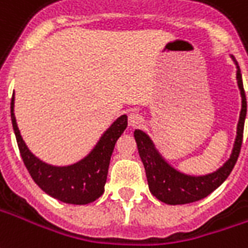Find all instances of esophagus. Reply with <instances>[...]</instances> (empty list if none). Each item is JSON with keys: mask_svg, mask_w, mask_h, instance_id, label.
Segmentation results:
<instances>
[{"mask_svg": "<svg viewBox=\"0 0 248 248\" xmlns=\"http://www.w3.org/2000/svg\"><path fill=\"white\" fill-rule=\"evenodd\" d=\"M142 118L141 114H138V112H130L129 114V124L130 126H133V127H136L138 124H142Z\"/></svg>", "mask_w": 248, "mask_h": 248, "instance_id": "1", "label": "esophagus"}]
</instances>
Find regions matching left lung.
I'll return each mask as SVG.
<instances>
[{
	"label": "left lung",
	"mask_w": 248,
	"mask_h": 248,
	"mask_svg": "<svg viewBox=\"0 0 248 248\" xmlns=\"http://www.w3.org/2000/svg\"><path fill=\"white\" fill-rule=\"evenodd\" d=\"M233 63L236 64V80L242 96V110L239 115L238 127H236V138L233 143L232 153L230 158L220 166L216 172L204 174V176H190L176 170L173 166L166 162L158 150L154 146L150 137L143 133L142 130L134 131L138 153L141 157L142 164L145 166L146 178H148L149 189L152 195L155 196L160 202L170 205L177 204H188V202H199L209 193H212L216 188H219L226 178L232 172L233 166L238 161L242 141H243V129H245V119L247 114V100H246L245 88L242 82V74L239 68L238 62L231 56Z\"/></svg>",
	"instance_id": "obj_1"
}]
</instances>
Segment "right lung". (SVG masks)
<instances>
[{
	"label": "right lung",
	"instance_id": "right-lung-1",
	"mask_svg": "<svg viewBox=\"0 0 248 248\" xmlns=\"http://www.w3.org/2000/svg\"><path fill=\"white\" fill-rule=\"evenodd\" d=\"M10 117L22 161L31 177L46 193L60 202L76 205L93 202L103 195L112 150L127 127L126 115H121L103 133L95 148L83 160L67 166L49 165L31 153L17 127L15 95L12 96L10 103Z\"/></svg>",
	"mask_w": 248,
	"mask_h": 248
}]
</instances>
